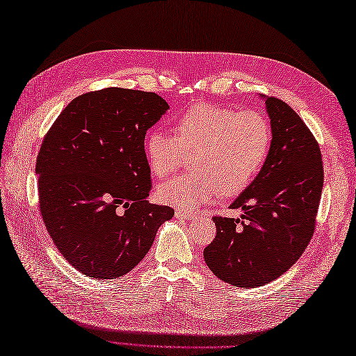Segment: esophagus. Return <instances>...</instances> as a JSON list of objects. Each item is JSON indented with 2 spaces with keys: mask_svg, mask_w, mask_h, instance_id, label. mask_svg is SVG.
Returning <instances> with one entry per match:
<instances>
[{
  "mask_svg": "<svg viewBox=\"0 0 356 356\" xmlns=\"http://www.w3.org/2000/svg\"><path fill=\"white\" fill-rule=\"evenodd\" d=\"M174 216H176V218H185V220H194V218H197V214L190 213V211H180V209L174 211Z\"/></svg>",
  "mask_w": 356,
  "mask_h": 356,
  "instance_id": "esophagus-1",
  "label": "esophagus"
}]
</instances>
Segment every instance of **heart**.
<instances>
[{
	"instance_id": "b5f03b06",
	"label": "heart",
	"mask_w": 356,
	"mask_h": 356,
	"mask_svg": "<svg viewBox=\"0 0 356 356\" xmlns=\"http://www.w3.org/2000/svg\"><path fill=\"white\" fill-rule=\"evenodd\" d=\"M174 138L149 130L143 151L153 176L163 179L191 157L193 172L157 186L165 205L194 209L216 199L245 191L268 161L272 145L269 120L252 110L237 111L195 104L172 124Z\"/></svg>"
}]
</instances>
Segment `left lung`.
<instances>
[{"label":"left lung","instance_id":"obj_1","mask_svg":"<svg viewBox=\"0 0 356 356\" xmlns=\"http://www.w3.org/2000/svg\"><path fill=\"white\" fill-rule=\"evenodd\" d=\"M261 99L272 130L268 161L229 207L243 211L244 220L214 217L216 238L203 251L213 274L237 287L274 282L300 259L323 191L321 151L312 133L286 102Z\"/></svg>","mask_w":356,"mask_h":356}]
</instances>
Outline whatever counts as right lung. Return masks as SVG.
<instances>
[{
  "instance_id": "add662e5",
  "label": "right lung",
  "mask_w": 356,
  "mask_h": 356,
  "mask_svg": "<svg viewBox=\"0 0 356 356\" xmlns=\"http://www.w3.org/2000/svg\"><path fill=\"white\" fill-rule=\"evenodd\" d=\"M170 105L156 93L110 87L81 95L45 134L36 159L42 220L74 269L125 275L174 209L153 205L143 140Z\"/></svg>"
}]
</instances>
